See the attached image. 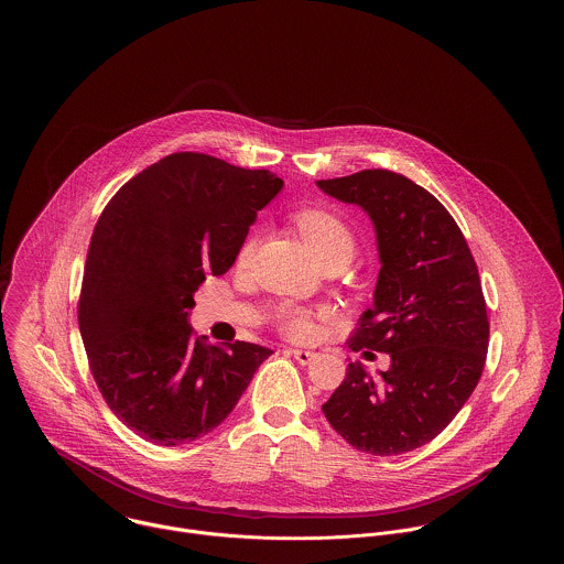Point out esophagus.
Listing matches in <instances>:
<instances>
[{
    "mask_svg": "<svg viewBox=\"0 0 564 564\" xmlns=\"http://www.w3.org/2000/svg\"><path fill=\"white\" fill-rule=\"evenodd\" d=\"M290 355L294 357L297 364H302V366H308V364L315 359V352H313V350L290 349Z\"/></svg>",
    "mask_w": 564,
    "mask_h": 564,
    "instance_id": "obj_1",
    "label": "esophagus"
}]
</instances>
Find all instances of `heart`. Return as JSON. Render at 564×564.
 <instances>
[{"mask_svg":"<svg viewBox=\"0 0 564 564\" xmlns=\"http://www.w3.org/2000/svg\"><path fill=\"white\" fill-rule=\"evenodd\" d=\"M294 224L297 232L302 235V239L311 247V251L315 253V258L322 262L323 267L340 269L349 264L357 249V239L349 224L340 215L322 207H311V209L297 212L294 215ZM256 247H258L256 237H247L242 241L241 249L237 253L239 269L249 267L256 253ZM276 322H279V329L292 340H308L317 332L313 317L294 306H283L276 315Z\"/></svg>","mask_w":564,"mask_h":564,"instance_id":"heart-1","label":"heart"}]
</instances>
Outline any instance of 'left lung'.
Instances as JSON below:
<instances>
[{
    "label": "left lung",
    "instance_id": "obj_1",
    "mask_svg": "<svg viewBox=\"0 0 564 564\" xmlns=\"http://www.w3.org/2000/svg\"><path fill=\"white\" fill-rule=\"evenodd\" d=\"M317 186L375 221L382 264L375 306L349 347L391 357L376 382L349 364L323 414L361 453H410L448 427L482 376L488 315L478 267L453 215L400 173L366 169Z\"/></svg>",
    "mask_w": 564,
    "mask_h": 564
}]
</instances>
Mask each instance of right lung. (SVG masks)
I'll list each match as a JSON object with an SVG mask.
<instances>
[{
	"label": "right lung",
	"instance_id": "1",
	"mask_svg": "<svg viewBox=\"0 0 564 564\" xmlns=\"http://www.w3.org/2000/svg\"><path fill=\"white\" fill-rule=\"evenodd\" d=\"M283 180L209 154L177 152L118 189L95 226L78 323L109 410L159 446L214 431L272 350L205 345L188 325L194 292L237 260Z\"/></svg>",
	"mask_w": 564,
	"mask_h": 564
}]
</instances>
